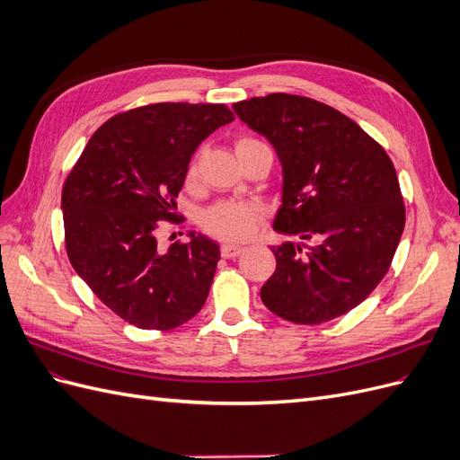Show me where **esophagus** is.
Returning <instances> with one entry per match:
<instances>
[{"label": "esophagus", "mask_w": 460, "mask_h": 460, "mask_svg": "<svg viewBox=\"0 0 460 460\" xmlns=\"http://www.w3.org/2000/svg\"><path fill=\"white\" fill-rule=\"evenodd\" d=\"M242 252H243V247L242 245H235V243H222V247H220L222 257H226V259L238 257Z\"/></svg>", "instance_id": "esophagus-1"}]
</instances>
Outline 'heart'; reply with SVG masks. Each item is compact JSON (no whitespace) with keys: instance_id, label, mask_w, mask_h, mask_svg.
<instances>
[{"instance_id":"obj_1","label":"heart","mask_w":460,"mask_h":460,"mask_svg":"<svg viewBox=\"0 0 460 460\" xmlns=\"http://www.w3.org/2000/svg\"><path fill=\"white\" fill-rule=\"evenodd\" d=\"M249 142H259V140H253V137H243V140L238 142V146L249 144ZM196 171H198V164L191 163L190 176L196 174ZM259 215H261L259 207L253 203L222 201L211 208H207L203 215V226L208 232L220 235V238L242 240L253 232Z\"/></svg>"}]
</instances>
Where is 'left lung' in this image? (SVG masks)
<instances>
[{"mask_svg":"<svg viewBox=\"0 0 460 460\" xmlns=\"http://www.w3.org/2000/svg\"><path fill=\"white\" fill-rule=\"evenodd\" d=\"M234 111L282 163L274 230L303 240L272 247L262 303L296 324L349 313L382 282L405 228L392 159L355 120L311 97L269 93Z\"/></svg>","mask_w":460,"mask_h":460,"instance_id":"left-lung-1","label":"left lung"}]
</instances>
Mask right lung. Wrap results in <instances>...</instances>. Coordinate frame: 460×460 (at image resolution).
I'll list each match as a JSON object with an SVG mask.
<instances>
[{"mask_svg":"<svg viewBox=\"0 0 460 460\" xmlns=\"http://www.w3.org/2000/svg\"><path fill=\"white\" fill-rule=\"evenodd\" d=\"M234 120L222 103H151L124 111L93 132L68 172L61 207L73 269L102 303L142 330H172L196 316L211 289L218 245H157L193 151Z\"/></svg>","mask_w":460,"mask_h":460,"instance_id":"1","label":"right lung"}]
</instances>
